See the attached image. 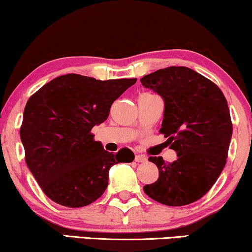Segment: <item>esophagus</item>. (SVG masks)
I'll return each mask as SVG.
<instances>
[{
	"instance_id": "esophagus-1",
	"label": "esophagus",
	"mask_w": 252,
	"mask_h": 252,
	"mask_svg": "<svg viewBox=\"0 0 252 252\" xmlns=\"http://www.w3.org/2000/svg\"><path fill=\"white\" fill-rule=\"evenodd\" d=\"M134 161L138 162V163H143V162H146L147 158L145 155H136V158H134Z\"/></svg>"
}]
</instances>
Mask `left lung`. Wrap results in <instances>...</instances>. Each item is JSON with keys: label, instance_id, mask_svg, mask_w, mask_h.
I'll list each match as a JSON object with an SVG mask.
<instances>
[{"label": "left lung", "instance_id": "1", "mask_svg": "<svg viewBox=\"0 0 252 252\" xmlns=\"http://www.w3.org/2000/svg\"><path fill=\"white\" fill-rule=\"evenodd\" d=\"M164 100L160 132L177 152L172 163L150 157L158 178L145 185L153 200L169 207L193 203L214 186L226 164L233 126L224 94L207 77L184 66H170L140 79Z\"/></svg>", "mask_w": 252, "mask_h": 252}]
</instances>
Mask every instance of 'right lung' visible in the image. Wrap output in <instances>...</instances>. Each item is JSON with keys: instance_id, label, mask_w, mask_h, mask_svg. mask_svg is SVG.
I'll return each instance as SVG.
<instances>
[{"instance_id": "1", "label": "right lung", "mask_w": 252, "mask_h": 252, "mask_svg": "<svg viewBox=\"0 0 252 252\" xmlns=\"http://www.w3.org/2000/svg\"><path fill=\"white\" fill-rule=\"evenodd\" d=\"M136 81L66 74L31 95L20 138L27 166L50 200L68 208L86 207L107 189L112 165L133 161L126 147L115 155L105 151L91 129L107 120L113 102Z\"/></svg>"}]
</instances>
